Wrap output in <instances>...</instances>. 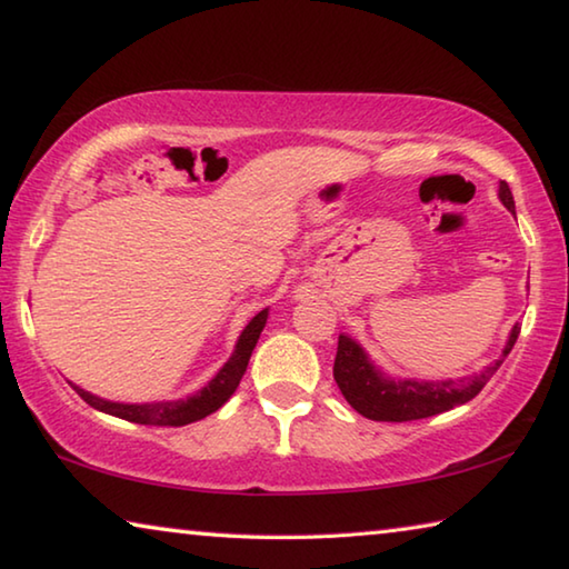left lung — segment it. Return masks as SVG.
<instances>
[{
    "instance_id": "1",
    "label": "left lung",
    "mask_w": 569,
    "mask_h": 569,
    "mask_svg": "<svg viewBox=\"0 0 569 569\" xmlns=\"http://www.w3.org/2000/svg\"><path fill=\"white\" fill-rule=\"evenodd\" d=\"M499 200L507 210L515 213V198L507 182H499ZM519 336V323L509 331L507 346L499 359L485 366L479 373L465 379H439V381H419V379H397L383 373L377 363L369 359L363 346L351 336H339V351L333 361V379L339 383L343 399L373 421H413L427 419L435 413L461 407L485 389V383L495 377L502 366L505 356L512 351Z\"/></svg>"
}]
</instances>
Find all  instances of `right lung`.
Returning <instances> with one entry per match:
<instances>
[{
    "label": "right lung",
    "instance_id": "obj_1",
    "mask_svg": "<svg viewBox=\"0 0 569 569\" xmlns=\"http://www.w3.org/2000/svg\"><path fill=\"white\" fill-rule=\"evenodd\" d=\"M268 321V308L258 311L248 326L240 331L236 349L230 353V359L220 366V371L210 379L203 389L190 393L186 399L176 401H146V403H122V401H110L102 397H94V393L84 391L80 387L72 389L80 393V397L90 403L92 409L110 413V417H118L132 423H148V427H186V423L206 419L208 413L218 411L223 403L233 397L238 389L240 379H243L246 366L250 361V353H253L258 339H261V331Z\"/></svg>",
    "mask_w": 569,
    "mask_h": 569
}]
</instances>
